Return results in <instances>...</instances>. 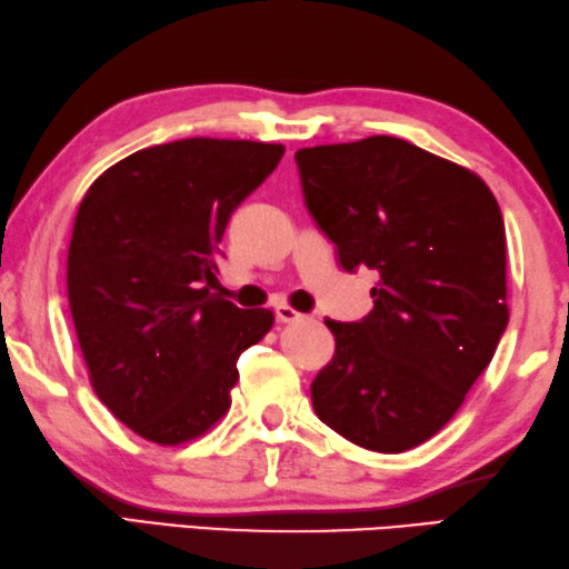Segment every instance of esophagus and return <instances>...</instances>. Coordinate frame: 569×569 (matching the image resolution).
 <instances>
[{"mask_svg":"<svg viewBox=\"0 0 569 569\" xmlns=\"http://www.w3.org/2000/svg\"><path fill=\"white\" fill-rule=\"evenodd\" d=\"M274 319L280 323H292V321L305 319V315H299V311H295L292 307L280 305V307H274Z\"/></svg>","mask_w":569,"mask_h":569,"instance_id":"esophagus-1","label":"esophagus"}]
</instances>
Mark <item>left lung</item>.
<instances>
[{
	"label": "left lung",
	"mask_w": 569,
	"mask_h": 569,
	"mask_svg": "<svg viewBox=\"0 0 569 569\" xmlns=\"http://www.w3.org/2000/svg\"><path fill=\"white\" fill-rule=\"evenodd\" d=\"M301 193L346 272L373 270V309L331 321L311 382L323 425L398 455L437 435L508 327L506 228L489 187L405 139L376 134L295 154Z\"/></svg>",
	"instance_id": "1"
}]
</instances>
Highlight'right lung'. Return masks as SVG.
<instances>
[{
	"instance_id": "1",
	"label": "right lung",
	"mask_w": 569,
	"mask_h": 569,
	"mask_svg": "<svg viewBox=\"0 0 569 569\" xmlns=\"http://www.w3.org/2000/svg\"><path fill=\"white\" fill-rule=\"evenodd\" d=\"M282 144L191 137L139 149L80 201L68 248V305L90 382L139 437L181 445L230 408L240 353L272 311L211 292L218 242L270 177Z\"/></svg>"
}]
</instances>
